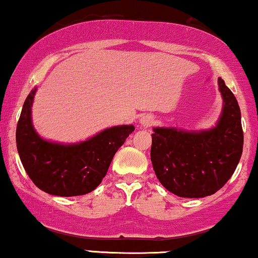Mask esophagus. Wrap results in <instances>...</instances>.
I'll list each match as a JSON object with an SVG mask.
<instances>
[{
	"mask_svg": "<svg viewBox=\"0 0 258 258\" xmlns=\"http://www.w3.org/2000/svg\"><path fill=\"white\" fill-rule=\"evenodd\" d=\"M140 123H141L142 126H144V128H148V126L154 124V117H152L151 115H148V114L143 115V116L140 118Z\"/></svg>",
	"mask_w": 258,
	"mask_h": 258,
	"instance_id": "obj_1",
	"label": "esophagus"
}]
</instances>
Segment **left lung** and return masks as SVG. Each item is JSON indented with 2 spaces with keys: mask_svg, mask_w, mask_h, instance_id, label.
I'll return each mask as SVG.
<instances>
[{
  "mask_svg": "<svg viewBox=\"0 0 258 258\" xmlns=\"http://www.w3.org/2000/svg\"><path fill=\"white\" fill-rule=\"evenodd\" d=\"M223 104L218 122L210 129L185 130L156 126L151 162L164 187L181 198H204L218 192L229 180L243 150L241 110L221 78Z\"/></svg>",
  "mask_w": 258,
  "mask_h": 258,
  "instance_id": "left-lung-1",
  "label": "left lung"
}]
</instances>
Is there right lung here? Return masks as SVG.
<instances>
[{
  "label": "right lung",
  "instance_id": "obj_1",
  "mask_svg": "<svg viewBox=\"0 0 258 258\" xmlns=\"http://www.w3.org/2000/svg\"><path fill=\"white\" fill-rule=\"evenodd\" d=\"M36 92L37 88H33L25 99L16 129L17 151L30 179L52 196L76 197L94 191L135 126H111L78 143L47 141L36 132L32 123Z\"/></svg>",
  "mask_w": 258,
  "mask_h": 258
}]
</instances>
